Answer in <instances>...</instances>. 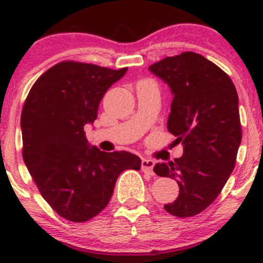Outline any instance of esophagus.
I'll return each instance as SVG.
<instances>
[{
    "instance_id": "obj_1",
    "label": "esophagus",
    "mask_w": 263,
    "mask_h": 263,
    "mask_svg": "<svg viewBox=\"0 0 263 263\" xmlns=\"http://www.w3.org/2000/svg\"><path fill=\"white\" fill-rule=\"evenodd\" d=\"M154 165H155V161L150 160V159H142L141 160V169L145 173L151 174L153 176L154 173Z\"/></svg>"
}]
</instances>
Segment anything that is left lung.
Instances as JSON below:
<instances>
[{"label":"left lung","mask_w":263,"mask_h":263,"mask_svg":"<svg viewBox=\"0 0 263 263\" xmlns=\"http://www.w3.org/2000/svg\"><path fill=\"white\" fill-rule=\"evenodd\" d=\"M148 70L173 94L168 131L183 145V155L158 163L154 172L177 179L179 195L166 213L191 217L214 202L235 166L242 141L238 92L229 76L195 52L154 63Z\"/></svg>","instance_id":"obj_1"}]
</instances>
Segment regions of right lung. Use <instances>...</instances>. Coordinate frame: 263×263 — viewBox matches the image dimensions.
<instances>
[{"mask_svg":"<svg viewBox=\"0 0 263 263\" xmlns=\"http://www.w3.org/2000/svg\"><path fill=\"white\" fill-rule=\"evenodd\" d=\"M126 71L63 61L34 82L24 103V163L50 208L72 222L102 213L119 174L141 168L135 154L90 147L84 129L97 119L105 91Z\"/></svg>","mask_w":263,"mask_h":263,"instance_id":"add662e5","label":"right lung"}]
</instances>
